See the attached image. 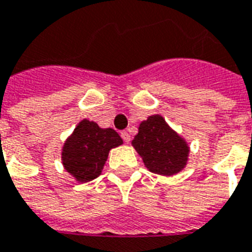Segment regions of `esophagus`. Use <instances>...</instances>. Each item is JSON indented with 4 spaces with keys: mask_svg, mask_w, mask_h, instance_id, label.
I'll return each instance as SVG.
<instances>
[{
    "mask_svg": "<svg viewBox=\"0 0 252 252\" xmlns=\"http://www.w3.org/2000/svg\"><path fill=\"white\" fill-rule=\"evenodd\" d=\"M121 136H122V139H124L125 143H128V142H130V134H128L126 130L121 132Z\"/></svg>",
    "mask_w": 252,
    "mask_h": 252,
    "instance_id": "esophagus-1",
    "label": "esophagus"
}]
</instances>
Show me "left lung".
Listing matches in <instances>:
<instances>
[{
	"label": "left lung",
	"mask_w": 252,
	"mask_h": 252,
	"mask_svg": "<svg viewBox=\"0 0 252 252\" xmlns=\"http://www.w3.org/2000/svg\"><path fill=\"white\" fill-rule=\"evenodd\" d=\"M132 146L151 172L171 176L180 172L188 160L189 147L163 117L151 116L139 125Z\"/></svg>",
	"instance_id": "8db88e82"
}]
</instances>
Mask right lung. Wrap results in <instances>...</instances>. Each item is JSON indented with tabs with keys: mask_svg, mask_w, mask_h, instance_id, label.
Returning a JSON list of instances; mask_svg holds the SVG:
<instances>
[{
	"mask_svg": "<svg viewBox=\"0 0 252 252\" xmlns=\"http://www.w3.org/2000/svg\"><path fill=\"white\" fill-rule=\"evenodd\" d=\"M120 144L122 139L116 130L101 128L88 120L81 121L64 143V168L80 183L92 181L99 176L109 151Z\"/></svg>",
	"mask_w": 252,
	"mask_h": 252,
	"instance_id": "1",
	"label": "right lung"
}]
</instances>
